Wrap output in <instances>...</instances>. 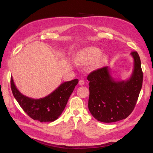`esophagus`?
<instances>
[{
    "label": "esophagus",
    "instance_id": "1",
    "mask_svg": "<svg viewBox=\"0 0 153 153\" xmlns=\"http://www.w3.org/2000/svg\"><path fill=\"white\" fill-rule=\"evenodd\" d=\"M84 84H85L84 81V80H82V79L80 80L79 82V84L80 85H84Z\"/></svg>",
    "mask_w": 153,
    "mask_h": 153
}]
</instances>
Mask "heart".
<instances>
[{
  "mask_svg": "<svg viewBox=\"0 0 153 153\" xmlns=\"http://www.w3.org/2000/svg\"><path fill=\"white\" fill-rule=\"evenodd\" d=\"M100 53V50L95 47H88L80 51L76 56V60L79 64L88 65L91 64V69L97 68L102 62V59L98 57Z\"/></svg>",
  "mask_w": 153,
  "mask_h": 153,
  "instance_id": "b5f03b06",
  "label": "heart"
}]
</instances>
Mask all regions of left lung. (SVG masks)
Wrapping results in <instances>:
<instances>
[{
    "instance_id": "left-lung-1",
    "label": "left lung",
    "mask_w": 153,
    "mask_h": 153,
    "mask_svg": "<svg viewBox=\"0 0 153 153\" xmlns=\"http://www.w3.org/2000/svg\"><path fill=\"white\" fill-rule=\"evenodd\" d=\"M130 54L134 61L133 69L128 79L116 81L108 66L94 71L87 76L90 92L88 107L98 121L111 123L125 119L136 105L143 74L138 53L133 51Z\"/></svg>"
}]
</instances>
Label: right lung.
<instances>
[{"instance_id":"right-lung-1","label":"right lung","mask_w":153,"mask_h":153,"mask_svg":"<svg viewBox=\"0 0 153 153\" xmlns=\"http://www.w3.org/2000/svg\"><path fill=\"white\" fill-rule=\"evenodd\" d=\"M78 82L77 79L64 82L46 97L35 99L22 94L16 87L12 76L10 79L13 95L20 106L30 117L40 122H54L59 118Z\"/></svg>"}]
</instances>
